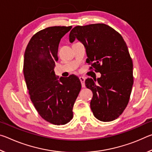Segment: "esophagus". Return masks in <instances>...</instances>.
I'll return each mask as SVG.
<instances>
[{
	"mask_svg": "<svg viewBox=\"0 0 152 152\" xmlns=\"http://www.w3.org/2000/svg\"><path fill=\"white\" fill-rule=\"evenodd\" d=\"M79 79H80V80L82 87L84 88V87H85V83H84V82H85V79H84V78H83V77H80Z\"/></svg>",
	"mask_w": 152,
	"mask_h": 152,
	"instance_id": "34e87169",
	"label": "esophagus"
}]
</instances>
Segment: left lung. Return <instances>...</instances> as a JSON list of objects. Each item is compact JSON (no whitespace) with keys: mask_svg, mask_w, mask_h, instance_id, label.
I'll use <instances>...</instances> for the list:
<instances>
[{"mask_svg":"<svg viewBox=\"0 0 152 152\" xmlns=\"http://www.w3.org/2000/svg\"><path fill=\"white\" fill-rule=\"evenodd\" d=\"M70 42L76 38L84 45L91 64L101 76L85 81L93 96L91 108L101 121L117 119L127 107L133 84V61L120 33L103 23L76 26L70 33Z\"/></svg>","mask_w":152,"mask_h":152,"instance_id":"obj_1","label":"left lung"}]
</instances>
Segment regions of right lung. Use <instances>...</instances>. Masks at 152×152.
<instances>
[{
	"instance_id": "obj_1",
	"label": "right lung",
	"mask_w": 152,
	"mask_h": 152,
	"mask_svg": "<svg viewBox=\"0 0 152 152\" xmlns=\"http://www.w3.org/2000/svg\"><path fill=\"white\" fill-rule=\"evenodd\" d=\"M72 26H54L36 33L24 54L23 74L31 101L39 115L53 125H65L73 117V106L81 90L74 75L58 77L53 70L58 60L59 43Z\"/></svg>"
}]
</instances>
